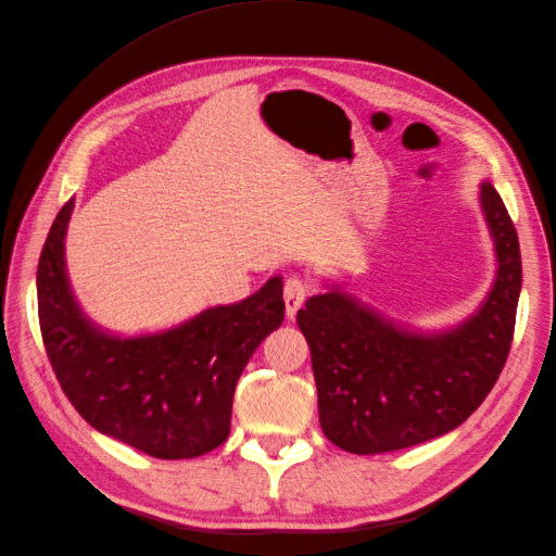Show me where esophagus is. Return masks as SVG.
<instances>
[{"instance_id":"1","label":"esophagus","mask_w":556,"mask_h":556,"mask_svg":"<svg viewBox=\"0 0 556 556\" xmlns=\"http://www.w3.org/2000/svg\"><path fill=\"white\" fill-rule=\"evenodd\" d=\"M306 296H308L306 280H301V278H288V280H285L282 299H285V313H288V317L296 315V311L304 306Z\"/></svg>"}]
</instances>
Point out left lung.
I'll return each instance as SVG.
<instances>
[{
    "label": "left lung",
    "instance_id": "8db88e82",
    "mask_svg": "<svg viewBox=\"0 0 556 556\" xmlns=\"http://www.w3.org/2000/svg\"><path fill=\"white\" fill-rule=\"evenodd\" d=\"M480 208L494 239L496 278L457 327H403L329 285L296 313L317 384L319 427L355 454L403 450L457 429L492 392L508 359L521 290L517 231L490 182Z\"/></svg>",
    "mask_w": 556,
    "mask_h": 556
}]
</instances>
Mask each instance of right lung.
I'll return each instance as SVG.
<instances>
[{"instance_id": "obj_1", "label": "right lung", "mask_w": 556, "mask_h": 556, "mask_svg": "<svg viewBox=\"0 0 556 556\" xmlns=\"http://www.w3.org/2000/svg\"><path fill=\"white\" fill-rule=\"evenodd\" d=\"M72 211L74 199L50 227L37 271L41 336L62 392L90 427L150 457L192 459L223 445L243 368L282 325V278L172 329L113 333L72 292L64 264Z\"/></svg>"}]
</instances>
